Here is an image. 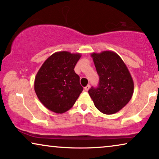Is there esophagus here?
<instances>
[{"label":"esophagus","instance_id":"34e87169","mask_svg":"<svg viewBox=\"0 0 159 159\" xmlns=\"http://www.w3.org/2000/svg\"><path fill=\"white\" fill-rule=\"evenodd\" d=\"M89 88H90V85H87L84 87V90H85L86 92H87V91H89Z\"/></svg>","mask_w":159,"mask_h":159}]
</instances>
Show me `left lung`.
<instances>
[{
    "label": "left lung",
    "instance_id": "left-lung-1",
    "mask_svg": "<svg viewBox=\"0 0 159 159\" xmlns=\"http://www.w3.org/2000/svg\"><path fill=\"white\" fill-rule=\"evenodd\" d=\"M91 57L99 77L97 88L89 94L95 107L102 113L111 115L126 106L134 93V81L119 55L112 51L92 53Z\"/></svg>",
    "mask_w": 159,
    "mask_h": 159
}]
</instances>
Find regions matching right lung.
Returning a JSON list of instances; mask_svg holds the SVG:
<instances>
[{"label":"right lung","instance_id":"right-lung-1","mask_svg":"<svg viewBox=\"0 0 159 159\" xmlns=\"http://www.w3.org/2000/svg\"><path fill=\"white\" fill-rule=\"evenodd\" d=\"M80 53L55 52L47 58L35 75L34 89L40 102L49 111L63 113L75 104L83 91L74 71Z\"/></svg>","mask_w":159,"mask_h":159}]
</instances>
